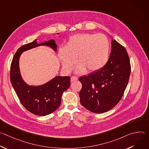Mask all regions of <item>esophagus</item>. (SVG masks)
<instances>
[{"mask_svg": "<svg viewBox=\"0 0 149 149\" xmlns=\"http://www.w3.org/2000/svg\"><path fill=\"white\" fill-rule=\"evenodd\" d=\"M77 80H78V77H77L75 76H72L71 77V81H77Z\"/></svg>", "mask_w": 149, "mask_h": 149, "instance_id": "obj_1", "label": "esophagus"}]
</instances>
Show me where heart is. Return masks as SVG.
Segmentation results:
<instances>
[{"label": "heart", "instance_id": "obj_1", "mask_svg": "<svg viewBox=\"0 0 149 149\" xmlns=\"http://www.w3.org/2000/svg\"><path fill=\"white\" fill-rule=\"evenodd\" d=\"M110 51L109 40L103 34L81 33L71 36L65 48L58 50V56L65 71L70 72L76 62V72L81 74L101 70L107 63Z\"/></svg>", "mask_w": 149, "mask_h": 149}]
</instances>
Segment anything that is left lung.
Wrapping results in <instances>:
<instances>
[{
    "instance_id": "1",
    "label": "left lung",
    "mask_w": 149,
    "mask_h": 149,
    "mask_svg": "<svg viewBox=\"0 0 149 149\" xmlns=\"http://www.w3.org/2000/svg\"><path fill=\"white\" fill-rule=\"evenodd\" d=\"M131 72L129 55L115 39L111 41L107 63L100 70L79 78L81 105L94 113H105L118 103L128 84Z\"/></svg>"
}]
</instances>
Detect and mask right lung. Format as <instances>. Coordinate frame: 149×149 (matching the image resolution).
Here are the masks:
<instances>
[{"instance_id": "obj_1", "label": "right lung", "mask_w": 149, "mask_h": 149, "mask_svg": "<svg viewBox=\"0 0 149 149\" xmlns=\"http://www.w3.org/2000/svg\"><path fill=\"white\" fill-rule=\"evenodd\" d=\"M40 45H46L56 51L57 45L53 39L40 44L35 39L20 47L14 55L11 63L10 78L16 95L24 107L35 115L45 116L52 113L59 107L63 93L70 86L71 77L56 76L39 86H29L23 80L19 66L20 55L25 51Z\"/></svg>"}]
</instances>
